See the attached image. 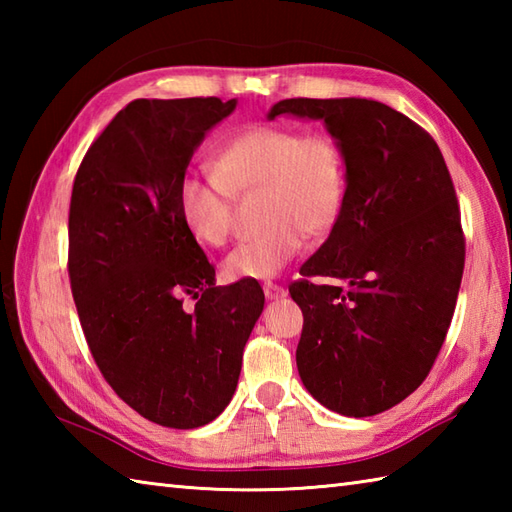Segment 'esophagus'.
Wrapping results in <instances>:
<instances>
[{
    "label": "esophagus",
    "instance_id": "obj_1",
    "mask_svg": "<svg viewBox=\"0 0 512 512\" xmlns=\"http://www.w3.org/2000/svg\"><path fill=\"white\" fill-rule=\"evenodd\" d=\"M264 295L266 299H284L288 295V290L275 284V281H264Z\"/></svg>",
    "mask_w": 512,
    "mask_h": 512
}]
</instances>
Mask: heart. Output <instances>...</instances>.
Masks as SVG:
<instances>
[{
  "label": "heart",
  "mask_w": 512,
  "mask_h": 512,
  "mask_svg": "<svg viewBox=\"0 0 512 512\" xmlns=\"http://www.w3.org/2000/svg\"><path fill=\"white\" fill-rule=\"evenodd\" d=\"M209 173H184L178 209L187 231L204 246H224L233 233L235 200L257 191L264 226L224 259L233 279L275 277L308 233H328L339 220L347 165L343 147L321 129L295 132L288 125H253L213 151Z\"/></svg>",
  "instance_id": "heart-1"
}]
</instances>
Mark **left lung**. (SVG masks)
Returning <instances> with one entry per match:
<instances>
[{
	"label": "left lung",
	"instance_id": "obj_1",
	"mask_svg": "<svg viewBox=\"0 0 512 512\" xmlns=\"http://www.w3.org/2000/svg\"><path fill=\"white\" fill-rule=\"evenodd\" d=\"M281 114L321 118L347 165L339 220L288 288L299 376L323 407L376 416L422 385L447 339L464 273L451 173L429 132L385 103L286 99L268 118Z\"/></svg>",
	"mask_w": 512,
	"mask_h": 512
}]
</instances>
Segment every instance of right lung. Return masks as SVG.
<instances>
[{"label":"right lung","mask_w":512,"mask_h":512,"mask_svg":"<svg viewBox=\"0 0 512 512\" xmlns=\"http://www.w3.org/2000/svg\"><path fill=\"white\" fill-rule=\"evenodd\" d=\"M235 105L132 101L90 145L72 187L68 275L85 341L118 398L171 429L224 411L264 310L255 279L215 286L178 209L195 147Z\"/></svg>","instance_id":"1"}]
</instances>
